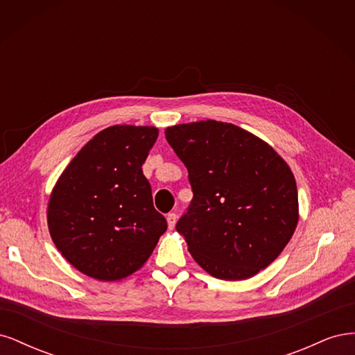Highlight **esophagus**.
Returning <instances> with one entry per match:
<instances>
[{
  "mask_svg": "<svg viewBox=\"0 0 355 355\" xmlns=\"http://www.w3.org/2000/svg\"><path fill=\"white\" fill-rule=\"evenodd\" d=\"M176 219H178V214H176V213H168V214H167V223H168V228H170V230L175 228Z\"/></svg>",
  "mask_w": 355,
  "mask_h": 355,
  "instance_id": "obj_1",
  "label": "esophagus"
}]
</instances>
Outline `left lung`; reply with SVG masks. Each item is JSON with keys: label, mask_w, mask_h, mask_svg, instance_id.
<instances>
[{"label": "left lung", "mask_w": 355, "mask_h": 355, "mask_svg": "<svg viewBox=\"0 0 355 355\" xmlns=\"http://www.w3.org/2000/svg\"><path fill=\"white\" fill-rule=\"evenodd\" d=\"M192 197L176 223L196 262L220 280H245L283 252L297 225L292 170L239 125L214 120L168 127Z\"/></svg>", "instance_id": "left-lung-1"}]
</instances>
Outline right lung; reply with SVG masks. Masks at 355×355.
<instances>
[{"mask_svg":"<svg viewBox=\"0 0 355 355\" xmlns=\"http://www.w3.org/2000/svg\"><path fill=\"white\" fill-rule=\"evenodd\" d=\"M155 127L112 125L68 164L51 192L47 222L63 257L83 274L115 282L151 256L167 220L142 171Z\"/></svg>","mask_w":355,"mask_h":355,"instance_id":"1","label":"right lung"}]
</instances>
